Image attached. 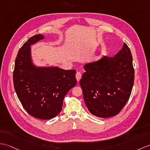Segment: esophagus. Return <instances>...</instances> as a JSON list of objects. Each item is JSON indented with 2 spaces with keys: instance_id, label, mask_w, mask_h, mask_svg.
Wrapping results in <instances>:
<instances>
[{
  "instance_id": "34e87169",
  "label": "esophagus",
  "mask_w": 150,
  "mask_h": 150,
  "mask_svg": "<svg viewBox=\"0 0 150 150\" xmlns=\"http://www.w3.org/2000/svg\"><path fill=\"white\" fill-rule=\"evenodd\" d=\"M76 79H77V81H79V80H80V79L81 78V73H80L79 72H76Z\"/></svg>"
}]
</instances>
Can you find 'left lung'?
<instances>
[{"mask_svg": "<svg viewBox=\"0 0 150 150\" xmlns=\"http://www.w3.org/2000/svg\"><path fill=\"white\" fill-rule=\"evenodd\" d=\"M80 79L84 100L89 111L100 118H109L120 112L127 103L134 81L132 57L124 43L113 57L84 65Z\"/></svg>", "mask_w": 150, "mask_h": 150, "instance_id": "obj_1", "label": "left lung"}]
</instances>
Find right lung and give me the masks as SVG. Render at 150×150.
<instances>
[{"label":"right lung","mask_w":150,"mask_h":150,"mask_svg":"<svg viewBox=\"0 0 150 150\" xmlns=\"http://www.w3.org/2000/svg\"><path fill=\"white\" fill-rule=\"evenodd\" d=\"M44 39L42 34L34 35L20 49L15 60L13 83L17 96L28 114L48 120L60 112L64 97L77 81L74 69L38 66L34 63L30 46Z\"/></svg>","instance_id":"1"}]
</instances>
